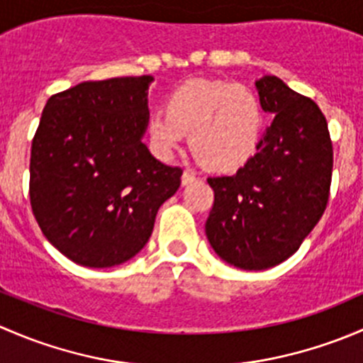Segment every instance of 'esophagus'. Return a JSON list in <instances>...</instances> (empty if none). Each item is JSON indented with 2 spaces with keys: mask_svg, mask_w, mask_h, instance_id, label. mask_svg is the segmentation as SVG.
<instances>
[{
  "mask_svg": "<svg viewBox=\"0 0 363 363\" xmlns=\"http://www.w3.org/2000/svg\"><path fill=\"white\" fill-rule=\"evenodd\" d=\"M181 181H182V186H189L196 181V175L193 174V172H184L181 177Z\"/></svg>",
  "mask_w": 363,
  "mask_h": 363,
  "instance_id": "34e87169",
  "label": "esophagus"
}]
</instances>
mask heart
I'll return each instance as SVG.
<instances>
[{
  "label": "heart",
  "instance_id": "heart-1",
  "mask_svg": "<svg viewBox=\"0 0 363 363\" xmlns=\"http://www.w3.org/2000/svg\"><path fill=\"white\" fill-rule=\"evenodd\" d=\"M263 128V108L251 87L226 80H188L167 98V112L147 119L151 151L172 160L184 135L214 170H232L250 160Z\"/></svg>",
  "mask_w": 363,
  "mask_h": 363
}]
</instances>
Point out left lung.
Listing matches in <instances>:
<instances>
[{
	"instance_id": "obj_1",
	"label": "left lung",
	"mask_w": 363,
	"mask_h": 363,
	"mask_svg": "<svg viewBox=\"0 0 363 363\" xmlns=\"http://www.w3.org/2000/svg\"><path fill=\"white\" fill-rule=\"evenodd\" d=\"M274 116L255 156L233 175L208 177L214 205L205 233L216 255L242 270H265L295 255L323 216L332 181L327 119L276 75L255 82Z\"/></svg>"
}]
</instances>
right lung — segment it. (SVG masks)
Listing matches in <instances>:
<instances>
[{"label": "right lung", "instance_id": "1", "mask_svg": "<svg viewBox=\"0 0 363 363\" xmlns=\"http://www.w3.org/2000/svg\"><path fill=\"white\" fill-rule=\"evenodd\" d=\"M151 75L82 82L49 98L31 145L29 199L43 235L89 269L144 250L160 207L181 186L142 142Z\"/></svg>", "mask_w": 363, "mask_h": 363}]
</instances>
